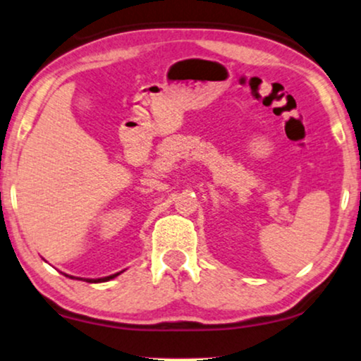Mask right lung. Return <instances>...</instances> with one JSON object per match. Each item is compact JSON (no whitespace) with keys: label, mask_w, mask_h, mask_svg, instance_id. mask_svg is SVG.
<instances>
[{"label":"right lung","mask_w":361,"mask_h":361,"mask_svg":"<svg viewBox=\"0 0 361 361\" xmlns=\"http://www.w3.org/2000/svg\"><path fill=\"white\" fill-rule=\"evenodd\" d=\"M118 275H119V274L109 275V277H102V279H86V282H89V283H99V282H107V280H111V279L118 277Z\"/></svg>","instance_id":"1"}]
</instances>
